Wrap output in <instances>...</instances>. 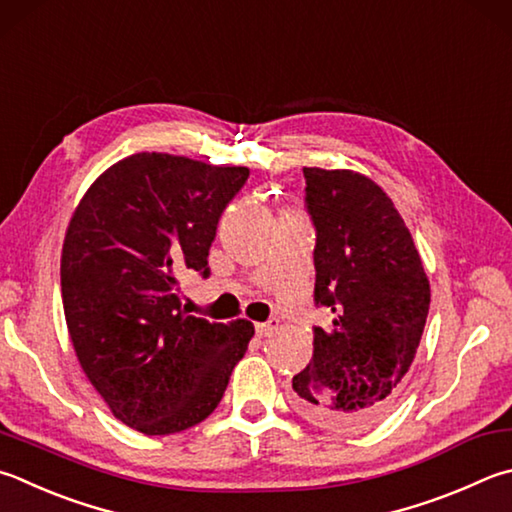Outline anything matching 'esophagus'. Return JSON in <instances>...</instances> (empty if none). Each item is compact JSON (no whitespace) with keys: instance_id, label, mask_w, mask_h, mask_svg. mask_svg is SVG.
<instances>
[{"instance_id":"34e87169","label":"esophagus","mask_w":512,"mask_h":512,"mask_svg":"<svg viewBox=\"0 0 512 512\" xmlns=\"http://www.w3.org/2000/svg\"><path fill=\"white\" fill-rule=\"evenodd\" d=\"M277 327H280V322L277 320H268V322H262V324H257V336L259 338H268V336H273V333L277 331Z\"/></svg>"}]
</instances>
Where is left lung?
Masks as SVG:
<instances>
[{
	"label": "left lung",
	"mask_w": 512,
	"mask_h": 512,
	"mask_svg": "<svg viewBox=\"0 0 512 512\" xmlns=\"http://www.w3.org/2000/svg\"><path fill=\"white\" fill-rule=\"evenodd\" d=\"M315 226L313 358L293 376V405L333 430L376 425L401 398L430 311V280L410 228L369 176L304 167Z\"/></svg>",
	"instance_id": "8db88e82"
}]
</instances>
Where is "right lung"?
I'll list each match as a JSON object with an SVG mask.
<instances>
[{
	"mask_svg": "<svg viewBox=\"0 0 512 512\" xmlns=\"http://www.w3.org/2000/svg\"><path fill=\"white\" fill-rule=\"evenodd\" d=\"M250 170L163 152L107 167L73 210L60 280L73 351L118 421L147 436L208 418L244 358L253 322L181 306L179 275L208 277V250Z\"/></svg>",
	"mask_w": 512,
	"mask_h": 512,
	"instance_id": "add662e5",
	"label": "right lung"
}]
</instances>
